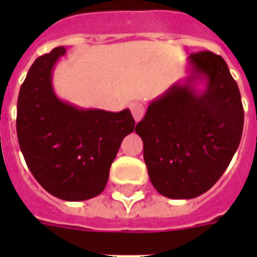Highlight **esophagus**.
Instances as JSON below:
<instances>
[{"instance_id":"1","label":"esophagus","mask_w":257,"mask_h":257,"mask_svg":"<svg viewBox=\"0 0 257 257\" xmlns=\"http://www.w3.org/2000/svg\"><path fill=\"white\" fill-rule=\"evenodd\" d=\"M129 108H131V112H132L135 120L140 121L141 117L144 116L145 113V105L140 102V101H132L129 104Z\"/></svg>"}]
</instances>
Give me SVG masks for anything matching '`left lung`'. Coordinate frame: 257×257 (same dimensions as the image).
Listing matches in <instances>:
<instances>
[{"label":"left lung","instance_id":"obj_1","mask_svg":"<svg viewBox=\"0 0 257 257\" xmlns=\"http://www.w3.org/2000/svg\"><path fill=\"white\" fill-rule=\"evenodd\" d=\"M187 73L151 101L136 125L151 183L169 199H193L213 187L243 133L241 96L227 62L208 50L193 53Z\"/></svg>","mask_w":257,"mask_h":257}]
</instances>
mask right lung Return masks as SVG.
Listing matches in <instances>:
<instances>
[{
    "label": "right lung",
    "instance_id": "right-lung-1",
    "mask_svg": "<svg viewBox=\"0 0 257 257\" xmlns=\"http://www.w3.org/2000/svg\"><path fill=\"white\" fill-rule=\"evenodd\" d=\"M64 46L38 57L20 89L17 136L28 168L45 191L66 201L100 195L124 137L135 131L129 109L80 108L53 89Z\"/></svg>",
    "mask_w": 257,
    "mask_h": 257
}]
</instances>
